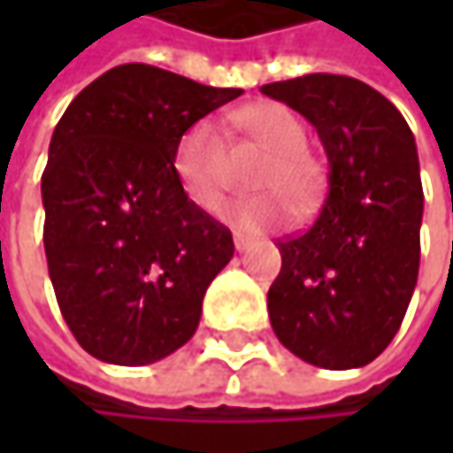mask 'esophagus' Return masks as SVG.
Instances as JSON below:
<instances>
[{"label":"esophagus","instance_id":"obj_1","mask_svg":"<svg viewBox=\"0 0 453 453\" xmlns=\"http://www.w3.org/2000/svg\"><path fill=\"white\" fill-rule=\"evenodd\" d=\"M233 243H235V251H246V249H249V241H246L243 235H235Z\"/></svg>","mask_w":453,"mask_h":453}]
</instances>
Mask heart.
<instances>
[{"label":"heart","instance_id":"b5f03b06","mask_svg":"<svg viewBox=\"0 0 453 453\" xmlns=\"http://www.w3.org/2000/svg\"><path fill=\"white\" fill-rule=\"evenodd\" d=\"M233 123L270 151L251 178L254 188L270 194L235 199L220 210L226 223L254 235L280 226L288 218L283 196L296 204L312 202L317 194V167L304 151L307 131L288 107L278 102L249 104L233 115ZM173 173L183 194L199 210L210 212L218 207L226 191V138L212 120L194 123L178 138L173 151Z\"/></svg>","mask_w":453,"mask_h":453}]
</instances>
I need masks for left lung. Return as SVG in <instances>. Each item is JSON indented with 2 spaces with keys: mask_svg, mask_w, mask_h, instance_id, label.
Listing matches in <instances>:
<instances>
[{
  "mask_svg": "<svg viewBox=\"0 0 453 453\" xmlns=\"http://www.w3.org/2000/svg\"><path fill=\"white\" fill-rule=\"evenodd\" d=\"M304 115L327 154V196L302 235L278 241L267 291L278 341L325 370L370 365L394 341L419 270L422 180L402 112L372 86L312 73L262 86Z\"/></svg>",
  "mask_w": 453,
  "mask_h": 453,
  "instance_id": "obj_1",
  "label": "left lung"
}]
</instances>
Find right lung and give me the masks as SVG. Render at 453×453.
<instances>
[{"label": "right lung", "mask_w": 453, "mask_h": 453, "mask_svg": "<svg viewBox=\"0 0 453 453\" xmlns=\"http://www.w3.org/2000/svg\"><path fill=\"white\" fill-rule=\"evenodd\" d=\"M241 94L131 62L88 83L59 118L42 175L46 265L91 357L151 365L196 333L233 235L183 194L173 151Z\"/></svg>", "instance_id": "add662e5"}]
</instances>
